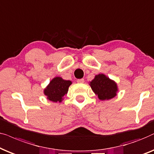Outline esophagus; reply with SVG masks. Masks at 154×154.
Here are the masks:
<instances>
[{"label":"esophagus","instance_id":"esophagus-1","mask_svg":"<svg viewBox=\"0 0 154 154\" xmlns=\"http://www.w3.org/2000/svg\"><path fill=\"white\" fill-rule=\"evenodd\" d=\"M77 82L78 83H84V82H85V79H77Z\"/></svg>","mask_w":154,"mask_h":154}]
</instances>
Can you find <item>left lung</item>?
Instances as JSON below:
<instances>
[{"instance_id":"1","label":"left lung","mask_w":154,"mask_h":154,"mask_svg":"<svg viewBox=\"0 0 154 154\" xmlns=\"http://www.w3.org/2000/svg\"><path fill=\"white\" fill-rule=\"evenodd\" d=\"M89 85L92 91L101 101L111 99L118 91L117 83L104 74L96 75L93 80L89 82Z\"/></svg>"}]
</instances>
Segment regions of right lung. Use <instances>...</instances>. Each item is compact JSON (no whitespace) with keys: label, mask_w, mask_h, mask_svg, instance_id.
<instances>
[{"label":"right lung","mask_w":154,"mask_h":154,"mask_svg":"<svg viewBox=\"0 0 154 154\" xmlns=\"http://www.w3.org/2000/svg\"><path fill=\"white\" fill-rule=\"evenodd\" d=\"M71 85V81L65 80L60 77H56L45 88L44 93L49 101L60 103L63 100V96L67 94Z\"/></svg>","instance_id":"right-lung-1"}]
</instances>
